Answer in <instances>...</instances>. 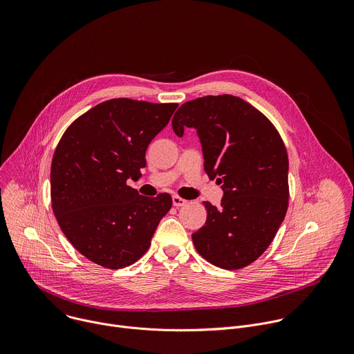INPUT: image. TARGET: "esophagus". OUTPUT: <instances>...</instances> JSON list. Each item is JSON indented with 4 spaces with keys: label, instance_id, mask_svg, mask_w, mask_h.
I'll return each instance as SVG.
<instances>
[{
    "label": "esophagus",
    "instance_id": "1",
    "mask_svg": "<svg viewBox=\"0 0 354 354\" xmlns=\"http://www.w3.org/2000/svg\"><path fill=\"white\" fill-rule=\"evenodd\" d=\"M172 203H174L175 207H182V206H185L187 203V200H185V198H182V197L175 194V196H172Z\"/></svg>",
    "mask_w": 354,
    "mask_h": 354
}]
</instances>
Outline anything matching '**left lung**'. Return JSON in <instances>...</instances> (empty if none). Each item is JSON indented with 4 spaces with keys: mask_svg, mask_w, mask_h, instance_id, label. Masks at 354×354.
Returning a JSON list of instances; mask_svg holds the SVG:
<instances>
[{
    "mask_svg": "<svg viewBox=\"0 0 354 354\" xmlns=\"http://www.w3.org/2000/svg\"><path fill=\"white\" fill-rule=\"evenodd\" d=\"M197 130L205 171L224 196L220 207L203 201L206 224L192 234L198 255L238 270L255 262L272 243L288 207V156L274 124L234 95L203 96L183 104L172 119L182 137Z\"/></svg>",
    "mask_w": 354,
    "mask_h": 354,
    "instance_id": "left-lung-1",
    "label": "left lung"
}]
</instances>
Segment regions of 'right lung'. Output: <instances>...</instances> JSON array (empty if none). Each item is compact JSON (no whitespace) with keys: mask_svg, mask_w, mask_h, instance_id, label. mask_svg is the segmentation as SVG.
Here are the masks:
<instances>
[{"mask_svg":"<svg viewBox=\"0 0 354 354\" xmlns=\"http://www.w3.org/2000/svg\"><path fill=\"white\" fill-rule=\"evenodd\" d=\"M178 104L118 97L75 119L60 138L50 172L57 223L91 262L120 269L151 245L172 197H145L127 185L145 167L148 144L169 122Z\"/></svg>","mask_w":354,"mask_h":354,"instance_id":"right-lung-1","label":"right lung"}]
</instances>
